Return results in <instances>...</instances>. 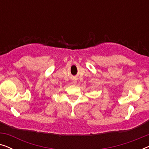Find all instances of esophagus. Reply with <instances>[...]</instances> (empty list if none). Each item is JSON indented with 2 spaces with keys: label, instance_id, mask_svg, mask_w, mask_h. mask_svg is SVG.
<instances>
[{
  "label": "esophagus",
  "instance_id": "1",
  "mask_svg": "<svg viewBox=\"0 0 149 149\" xmlns=\"http://www.w3.org/2000/svg\"><path fill=\"white\" fill-rule=\"evenodd\" d=\"M72 83H73V84H76V83H77V81L74 80V81H72Z\"/></svg>",
  "mask_w": 149,
  "mask_h": 149
}]
</instances>
